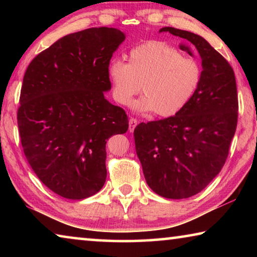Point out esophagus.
<instances>
[{
  "instance_id": "1",
  "label": "esophagus",
  "mask_w": 257,
  "mask_h": 257,
  "mask_svg": "<svg viewBox=\"0 0 257 257\" xmlns=\"http://www.w3.org/2000/svg\"><path fill=\"white\" fill-rule=\"evenodd\" d=\"M138 124V120L135 119V118H130L129 120V132L133 133L135 128H136V125Z\"/></svg>"
}]
</instances>
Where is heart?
<instances>
[{"instance_id": "1", "label": "heart", "mask_w": 257, "mask_h": 257, "mask_svg": "<svg viewBox=\"0 0 257 257\" xmlns=\"http://www.w3.org/2000/svg\"><path fill=\"white\" fill-rule=\"evenodd\" d=\"M107 76L113 97L120 105H128L142 85L144 96L134 103L135 110L168 118L190 102L201 82L202 70L196 60L182 55L175 47L150 41L129 51L128 63L112 60Z\"/></svg>"}]
</instances>
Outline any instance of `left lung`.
Returning <instances> with one entry per match:
<instances>
[{
    "label": "left lung",
    "instance_id": "left-lung-1",
    "mask_svg": "<svg viewBox=\"0 0 257 257\" xmlns=\"http://www.w3.org/2000/svg\"><path fill=\"white\" fill-rule=\"evenodd\" d=\"M167 32L188 41L202 59V77L190 102L170 118L139 123L136 153L150 188L160 196L188 198L221 171L238 120V96L231 66L202 36L172 27ZM191 55L189 47L180 46Z\"/></svg>",
    "mask_w": 257,
    "mask_h": 257
}]
</instances>
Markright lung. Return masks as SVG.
Listing matches in <instances>:
<instances>
[{"label":"right lung","instance_id":"obj_1","mask_svg":"<svg viewBox=\"0 0 257 257\" xmlns=\"http://www.w3.org/2000/svg\"><path fill=\"white\" fill-rule=\"evenodd\" d=\"M124 38L107 27L67 35L25 72L18 108L24 153L43 184L64 198L102 189L106 141L128 130L123 108L104 97L110 60Z\"/></svg>","mask_w":257,"mask_h":257}]
</instances>
